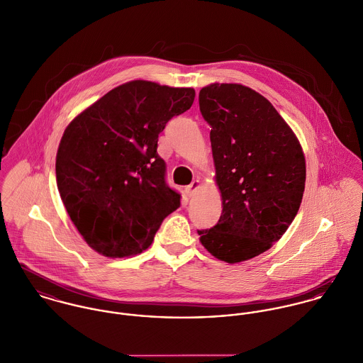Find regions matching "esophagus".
I'll list each match as a JSON object with an SVG mask.
<instances>
[{
    "instance_id": "obj_1",
    "label": "esophagus",
    "mask_w": 363,
    "mask_h": 363,
    "mask_svg": "<svg viewBox=\"0 0 363 363\" xmlns=\"http://www.w3.org/2000/svg\"><path fill=\"white\" fill-rule=\"evenodd\" d=\"M200 186H201V182H200V180H194L190 186L186 187V194H187L189 197H193V196L196 194V191L200 189Z\"/></svg>"
}]
</instances>
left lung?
I'll return each mask as SVG.
<instances>
[{
	"label": "left lung",
	"mask_w": 363,
	"mask_h": 363,
	"mask_svg": "<svg viewBox=\"0 0 363 363\" xmlns=\"http://www.w3.org/2000/svg\"><path fill=\"white\" fill-rule=\"evenodd\" d=\"M211 125L218 223L199 230L215 259L236 264L272 247L295 219L305 191L302 145L268 99L242 84H209L199 95Z\"/></svg>",
	"instance_id": "8db88e82"
}]
</instances>
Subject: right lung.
I'll return each instance as SVG.
<instances>
[{
  "label": "right lung",
  "instance_id": "obj_1",
  "mask_svg": "<svg viewBox=\"0 0 363 363\" xmlns=\"http://www.w3.org/2000/svg\"><path fill=\"white\" fill-rule=\"evenodd\" d=\"M193 88L135 79L116 86L67 125L55 156L57 187L86 245L104 257L147 250L180 206L164 183L157 137L191 107Z\"/></svg>",
  "mask_w": 363,
  "mask_h": 363
}]
</instances>
